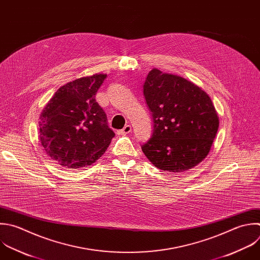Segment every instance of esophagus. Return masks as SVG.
Instances as JSON below:
<instances>
[{
	"label": "esophagus",
	"instance_id": "obj_1",
	"mask_svg": "<svg viewBox=\"0 0 260 260\" xmlns=\"http://www.w3.org/2000/svg\"><path fill=\"white\" fill-rule=\"evenodd\" d=\"M132 131V127L130 125H126L122 130H119L118 131V134L119 135H126L128 133H130Z\"/></svg>",
	"mask_w": 260,
	"mask_h": 260
}]
</instances>
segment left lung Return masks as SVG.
Returning <instances> with one entry per match:
<instances>
[{
	"mask_svg": "<svg viewBox=\"0 0 260 260\" xmlns=\"http://www.w3.org/2000/svg\"><path fill=\"white\" fill-rule=\"evenodd\" d=\"M143 94L153 119L151 138L141 146L148 160L170 173L201 162L219 125L208 94L193 82L156 68L148 73Z\"/></svg>",
	"mask_w": 260,
	"mask_h": 260,
	"instance_id": "1",
	"label": "left lung"
}]
</instances>
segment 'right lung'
Wrapping results in <instances>:
<instances>
[{
	"label": "right lung",
	"mask_w": 260,
	"mask_h": 260,
	"mask_svg": "<svg viewBox=\"0 0 260 260\" xmlns=\"http://www.w3.org/2000/svg\"><path fill=\"white\" fill-rule=\"evenodd\" d=\"M107 74L75 79L61 86L40 117V141L56 164L79 169L95 162L109 147L114 131L95 94Z\"/></svg>",
	"instance_id": "1"
}]
</instances>
